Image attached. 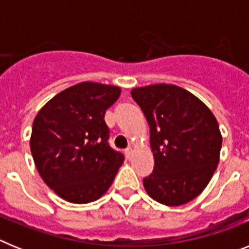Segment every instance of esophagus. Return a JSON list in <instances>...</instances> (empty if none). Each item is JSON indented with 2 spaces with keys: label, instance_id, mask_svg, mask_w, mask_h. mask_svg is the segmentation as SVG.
I'll return each instance as SVG.
<instances>
[{
  "label": "esophagus",
  "instance_id": "obj_1",
  "mask_svg": "<svg viewBox=\"0 0 249 249\" xmlns=\"http://www.w3.org/2000/svg\"><path fill=\"white\" fill-rule=\"evenodd\" d=\"M132 153H133V149L131 148V147H129V148H127L126 151H124V155H126V158H131L132 157Z\"/></svg>",
  "mask_w": 249,
  "mask_h": 249
}]
</instances>
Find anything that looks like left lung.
I'll return each instance as SVG.
<instances>
[{"label": "left lung", "instance_id": "left-lung-1", "mask_svg": "<svg viewBox=\"0 0 249 249\" xmlns=\"http://www.w3.org/2000/svg\"><path fill=\"white\" fill-rule=\"evenodd\" d=\"M132 98L149 126L155 168L143 178L152 199L182 206L210 183L219 162L222 135L208 107L190 91L175 85L136 87Z\"/></svg>", "mask_w": 249, "mask_h": 249}]
</instances>
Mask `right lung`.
Instances as JSON below:
<instances>
[{"label": "right lung", "instance_id": "add662e5", "mask_svg": "<svg viewBox=\"0 0 249 249\" xmlns=\"http://www.w3.org/2000/svg\"><path fill=\"white\" fill-rule=\"evenodd\" d=\"M121 94L117 86L81 82L51 98L35 117L30 147L45 183L71 203L97 201L124 157L108 146L105 113Z\"/></svg>", "mask_w": 249, "mask_h": 249}]
</instances>
